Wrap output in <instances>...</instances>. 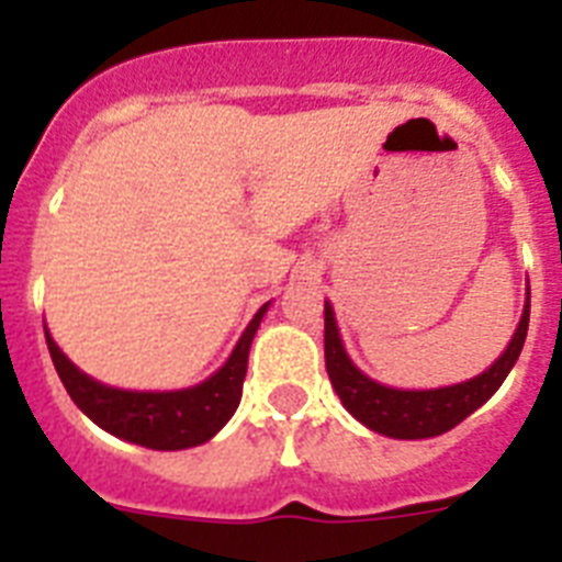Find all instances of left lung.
<instances>
[{
    "instance_id": "1",
    "label": "left lung",
    "mask_w": 562,
    "mask_h": 562,
    "mask_svg": "<svg viewBox=\"0 0 562 562\" xmlns=\"http://www.w3.org/2000/svg\"><path fill=\"white\" fill-rule=\"evenodd\" d=\"M324 321L326 371H329V380L335 385L337 396H340L342 408L349 411L357 422H362L366 428L374 430V434L391 436V439H430V436H441L453 430L459 422H464L467 416L473 414L475 408H481L501 389V382L513 371L515 360H518L520 349H524L526 329H529V301H526L520 324L509 346H506V351L484 374L459 382V385L434 391L389 389V385H380L371 376H366L349 360L346 349H342L340 331H337L335 312H331L329 301L324 306Z\"/></svg>"
}]
</instances>
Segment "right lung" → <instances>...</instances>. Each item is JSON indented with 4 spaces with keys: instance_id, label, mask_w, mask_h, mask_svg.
<instances>
[{
    "instance_id": "1",
    "label": "right lung",
    "mask_w": 562,
    "mask_h": 562,
    "mask_svg": "<svg viewBox=\"0 0 562 562\" xmlns=\"http://www.w3.org/2000/svg\"><path fill=\"white\" fill-rule=\"evenodd\" d=\"M265 304L256 312L233 355L211 380L186 391H121L101 385L98 380L78 371L67 360L56 340L47 335V349L53 357L64 389L78 408L95 422L98 428L117 439L134 441L151 450H186L196 448L225 428V422L236 414L241 400V385L247 374V355L256 337L258 324L267 312Z\"/></svg>"
}]
</instances>
